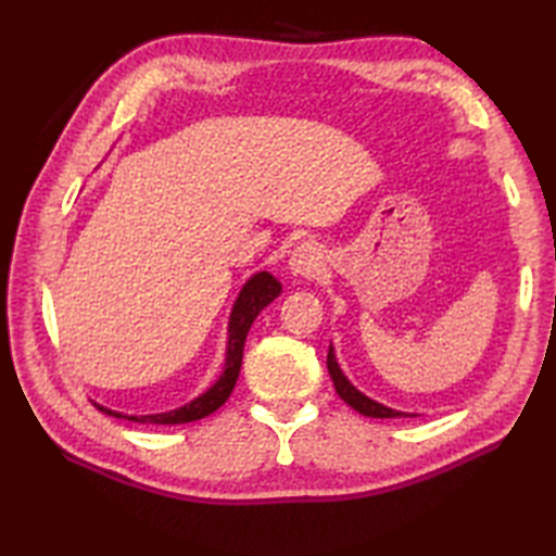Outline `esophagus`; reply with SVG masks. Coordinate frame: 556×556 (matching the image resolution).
I'll list each match as a JSON object with an SVG mask.
<instances>
[{
	"mask_svg": "<svg viewBox=\"0 0 556 556\" xmlns=\"http://www.w3.org/2000/svg\"><path fill=\"white\" fill-rule=\"evenodd\" d=\"M323 267V251L315 243H301L291 253L289 269L293 277H315Z\"/></svg>",
	"mask_w": 556,
	"mask_h": 556,
	"instance_id": "34e87169",
	"label": "esophagus"
}]
</instances>
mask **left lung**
<instances>
[{
	"label": "left lung",
	"mask_w": 556,
	"mask_h": 556,
	"mask_svg": "<svg viewBox=\"0 0 556 556\" xmlns=\"http://www.w3.org/2000/svg\"><path fill=\"white\" fill-rule=\"evenodd\" d=\"M327 370H329V377H332L337 394L344 399L353 410H358L361 416H368V418H401V416H408V413H404V410L389 408V406L380 404V401L365 396L361 389L353 387L349 382V377L344 375V370L339 368L334 346H329V353H327Z\"/></svg>",
	"instance_id": "8db88e82"
}]
</instances>
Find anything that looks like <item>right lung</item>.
<instances>
[{"instance_id":"add662e5","label":"right lung","mask_w":556,"mask_h":556,"mask_svg":"<svg viewBox=\"0 0 556 556\" xmlns=\"http://www.w3.org/2000/svg\"><path fill=\"white\" fill-rule=\"evenodd\" d=\"M281 293V285L269 275L267 269L255 271L253 277L245 279V285L241 287L239 296L233 301V308L229 315V327H227V353H224V370L215 380V384L207 387L203 394L188 401V404L164 410V413H148V416H128V413L122 410H112L108 406L92 401L102 413L114 418H124V420H134V422H152V425H184V422H193L215 413L224 401H227L233 392L236 380H239L241 372V361H243V344L245 337L251 332V327L255 323V317L263 313L267 305L275 301Z\"/></svg>"}]
</instances>
